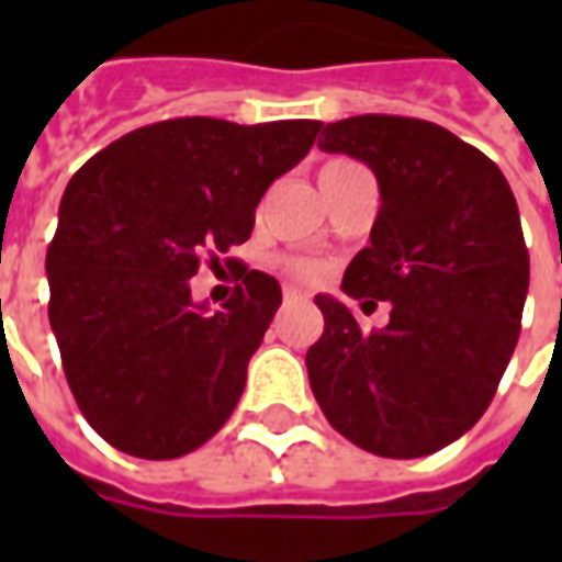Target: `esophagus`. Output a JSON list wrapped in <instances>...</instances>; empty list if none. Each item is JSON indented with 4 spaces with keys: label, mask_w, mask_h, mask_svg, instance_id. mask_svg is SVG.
I'll return each instance as SVG.
<instances>
[{
    "label": "esophagus",
    "mask_w": 562,
    "mask_h": 562,
    "mask_svg": "<svg viewBox=\"0 0 562 562\" xmlns=\"http://www.w3.org/2000/svg\"><path fill=\"white\" fill-rule=\"evenodd\" d=\"M282 297H285V301H301L306 294L301 292V289H294V285H285V289H282Z\"/></svg>",
    "instance_id": "34e87169"
}]
</instances>
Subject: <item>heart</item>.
<instances>
[{
	"label": "heart",
	"instance_id": "1",
	"mask_svg": "<svg viewBox=\"0 0 562 562\" xmlns=\"http://www.w3.org/2000/svg\"><path fill=\"white\" fill-rule=\"evenodd\" d=\"M285 270H289V277L294 280H316L318 273V265L313 261H306V258H285Z\"/></svg>",
	"mask_w": 562,
	"mask_h": 562
}]
</instances>
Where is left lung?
<instances>
[{
	"label": "left lung",
	"instance_id": "obj_1",
	"mask_svg": "<svg viewBox=\"0 0 562 562\" xmlns=\"http://www.w3.org/2000/svg\"><path fill=\"white\" fill-rule=\"evenodd\" d=\"M322 135L325 153L376 173L382 207L342 292L391 301V322L364 334L349 306L318 294L310 389L358 448L424 458L482 418L515 352L530 285L518 204L482 149L427 120L349 116Z\"/></svg>",
	"mask_w": 562,
	"mask_h": 562
}]
</instances>
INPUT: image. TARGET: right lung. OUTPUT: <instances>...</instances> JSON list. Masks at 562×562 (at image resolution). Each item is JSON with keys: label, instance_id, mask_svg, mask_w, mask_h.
<instances>
[{"label": "right lung", "instance_id": "right-lung-1", "mask_svg": "<svg viewBox=\"0 0 562 562\" xmlns=\"http://www.w3.org/2000/svg\"><path fill=\"white\" fill-rule=\"evenodd\" d=\"M322 123L237 126L180 116L95 153L59 201L47 246L50 328L92 430L132 458H183L228 422L246 364L280 310V282L237 265L210 313L189 280L246 244L268 186L304 159Z\"/></svg>", "mask_w": 562, "mask_h": 562}]
</instances>
